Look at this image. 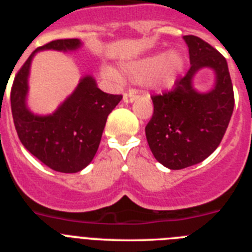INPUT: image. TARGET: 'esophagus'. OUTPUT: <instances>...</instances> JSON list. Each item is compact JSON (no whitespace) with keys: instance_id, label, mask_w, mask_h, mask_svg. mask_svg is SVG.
Segmentation results:
<instances>
[{"instance_id":"esophagus-1","label":"esophagus","mask_w":252,"mask_h":252,"mask_svg":"<svg viewBox=\"0 0 252 252\" xmlns=\"http://www.w3.org/2000/svg\"><path fill=\"white\" fill-rule=\"evenodd\" d=\"M136 95L135 94H127V93H125L124 94V102L125 103H132V102L136 101Z\"/></svg>"}]
</instances>
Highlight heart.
Masks as SVG:
<instances>
[{
  "instance_id": "obj_1",
  "label": "heart",
  "mask_w": 252,
  "mask_h": 252,
  "mask_svg": "<svg viewBox=\"0 0 252 252\" xmlns=\"http://www.w3.org/2000/svg\"><path fill=\"white\" fill-rule=\"evenodd\" d=\"M186 68V57L179 50L157 53L121 65V74L135 83H149L158 91L166 92L174 88ZM104 78L113 82L121 81V75L110 66L101 69Z\"/></svg>"
}]
</instances>
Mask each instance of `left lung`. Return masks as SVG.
<instances>
[{"label":"left lung","mask_w":252,"mask_h":252,"mask_svg":"<svg viewBox=\"0 0 252 252\" xmlns=\"http://www.w3.org/2000/svg\"><path fill=\"white\" fill-rule=\"evenodd\" d=\"M190 69L173 92L153 97L154 113L145 133L154 158L171 170L203 161L220 145L235 106L228 65L215 48L193 35L183 36ZM203 68L215 74V84L202 93L194 78Z\"/></svg>","instance_id":"obj_1"}]
</instances>
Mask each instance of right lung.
<instances>
[{
  "label": "right lung",
  "instance_id": "add662e5",
  "mask_svg": "<svg viewBox=\"0 0 252 252\" xmlns=\"http://www.w3.org/2000/svg\"><path fill=\"white\" fill-rule=\"evenodd\" d=\"M82 46L79 39H60L37 48L19 70L11 90V111L20 141L44 165L60 173H78L90 165L107 117L122 99V95L102 92L93 75L86 74L54 112L39 115L30 110L29 78L35 55L43 50L77 51Z\"/></svg>",
  "mask_w": 252,
  "mask_h": 252
}]
</instances>
